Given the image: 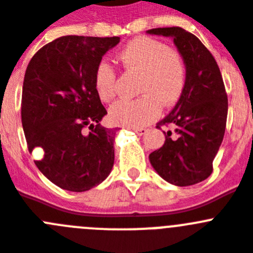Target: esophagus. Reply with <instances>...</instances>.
<instances>
[{
    "label": "esophagus",
    "mask_w": 253,
    "mask_h": 253,
    "mask_svg": "<svg viewBox=\"0 0 253 253\" xmlns=\"http://www.w3.org/2000/svg\"><path fill=\"white\" fill-rule=\"evenodd\" d=\"M132 129H133L137 135H145V133L147 132V128H143V127H141V128H132Z\"/></svg>",
    "instance_id": "esophagus-1"
}]
</instances>
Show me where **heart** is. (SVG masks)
<instances>
[{
    "mask_svg": "<svg viewBox=\"0 0 253 253\" xmlns=\"http://www.w3.org/2000/svg\"><path fill=\"white\" fill-rule=\"evenodd\" d=\"M125 69L140 73L136 99H120L110 108V120L120 126L140 128L160 116L161 104L170 107L183 95L188 81V64L179 51L149 36L129 42L118 55ZM94 89L103 102L117 93V73L111 63L101 60L94 69Z\"/></svg>",
    "mask_w": 253,
    "mask_h": 253,
    "instance_id": "heart-1",
    "label": "heart"
}]
</instances>
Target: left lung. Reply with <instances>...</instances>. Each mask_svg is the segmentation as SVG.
Instances as JSON below:
<instances>
[{"label": "left lung", "mask_w": 253, "mask_h": 253, "mask_svg": "<svg viewBox=\"0 0 253 253\" xmlns=\"http://www.w3.org/2000/svg\"><path fill=\"white\" fill-rule=\"evenodd\" d=\"M174 39L188 64V81L174 110L158 124L172 126L165 143L149 156L150 163L166 181L189 186L206 180L223 141L228 99L214 56L199 39L183 27H158L147 31Z\"/></svg>", "instance_id": "8db88e82"}]
</instances>
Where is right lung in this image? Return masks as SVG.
Wrapping results in <instances>:
<instances>
[{
  "instance_id": "obj_1",
  "label": "right lung",
  "mask_w": 253,
  "mask_h": 253,
  "mask_svg": "<svg viewBox=\"0 0 253 253\" xmlns=\"http://www.w3.org/2000/svg\"><path fill=\"white\" fill-rule=\"evenodd\" d=\"M120 38L68 35L36 51L26 68L21 121L35 165L59 188L87 192L110 175L116 128L99 124L106 108L94 89V69Z\"/></svg>"
}]
</instances>
